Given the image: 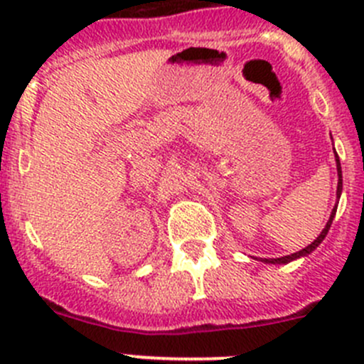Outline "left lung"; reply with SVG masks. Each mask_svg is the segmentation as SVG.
<instances>
[{
    "label": "left lung",
    "mask_w": 364,
    "mask_h": 364,
    "mask_svg": "<svg viewBox=\"0 0 364 364\" xmlns=\"http://www.w3.org/2000/svg\"><path fill=\"white\" fill-rule=\"evenodd\" d=\"M335 159H336V171H338V188H336V197H338V199H340L341 186H343V185H341V165H340V159H338V155H336V151H335ZM336 208H338V205H335V208H333L331 216H329L328 223H326V227H324V229H322V232L318 234V237L314 241V243H310L306 248H303V250H299V252H296V253H291V255L278 257V259H264V262H267V264H289V262H291V260L299 259V257H306L308 253L314 252L315 248H317L318 245H321L322 241H324L326 234H328L329 227H331V223H333V218H335V215H336Z\"/></svg>",
    "instance_id": "obj_1"
}]
</instances>
